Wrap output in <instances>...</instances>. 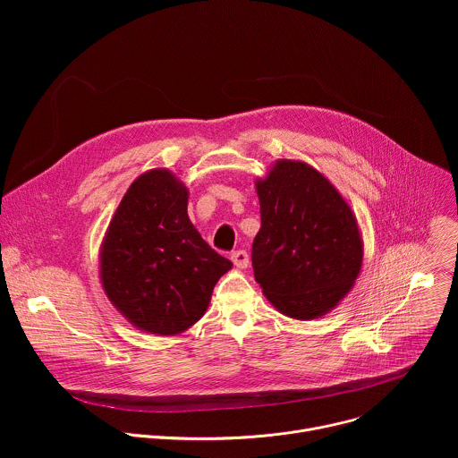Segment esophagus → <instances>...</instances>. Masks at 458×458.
I'll return each mask as SVG.
<instances>
[{
    "mask_svg": "<svg viewBox=\"0 0 458 458\" xmlns=\"http://www.w3.org/2000/svg\"><path fill=\"white\" fill-rule=\"evenodd\" d=\"M232 263L235 265V268L244 270V268H248L250 257H248V253H246L244 250H237V251H233V253H232Z\"/></svg>",
    "mask_w": 458,
    "mask_h": 458,
    "instance_id": "1",
    "label": "esophagus"
}]
</instances>
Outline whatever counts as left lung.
I'll list each match as a JSON object with an SVG mask.
<instances>
[{
  "label": "left lung",
  "instance_id": "obj_1",
  "mask_svg": "<svg viewBox=\"0 0 458 458\" xmlns=\"http://www.w3.org/2000/svg\"><path fill=\"white\" fill-rule=\"evenodd\" d=\"M260 230L253 276L286 317L311 320L353 288L364 257L357 217L341 191L304 161L277 159L255 179Z\"/></svg>",
  "mask_w": 458,
  "mask_h": 458
}]
</instances>
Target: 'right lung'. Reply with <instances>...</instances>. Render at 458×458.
<instances>
[{"label": "right lung", "instance_id": "1", "mask_svg": "<svg viewBox=\"0 0 458 458\" xmlns=\"http://www.w3.org/2000/svg\"><path fill=\"white\" fill-rule=\"evenodd\" d=\"M188 188L166 168L141 174L114 212L99 250V281L138 330L172 337L198 322L233 267L188 217Z\"/></svg>", "mask_w": 458, "mask_h": 458}]
</instances>
